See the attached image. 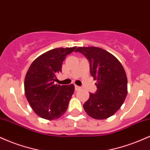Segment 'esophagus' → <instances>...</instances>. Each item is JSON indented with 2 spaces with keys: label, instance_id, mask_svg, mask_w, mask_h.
Listing matches in <instances>:
<instances>
[{
  "label": "esophagus",
  "instance_id": "1",
  "mask_svg": "<svg viewBox=\"0 0 150 150\" xmlns=\"http://www.w3.org/2000/svg\"><path fill=\"white\" fill-rule=\"evenodd\" d=\"M75 90H76V91H78L81 89V87H79V86H77V85H75Z\"/></svg>",
  "mask_w": 150,
  "mask_h": 150
}]
</instances>
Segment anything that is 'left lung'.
Listing matches in <instances>:
<instances>
[{
	"label": "left lung",
	"mask_w": 150,
	"mask_h": 150,
	"mask_svg": "<svg viewBox=\"0 0 150 150\" xmlns=\"http://www.w3.org/2000/svg\"><path fill=\"white\" fill-rule=\"evenodd\" d=\"M84 55L89 63L90 73L97 90L89 94L83 108L94 119L113 116L124 102L128 93V80L123 65L113 55L99 47H78L75 52Z\"/></svg>",
	"instance_id": "left-lung-1"
}]
</instances>
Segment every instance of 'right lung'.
<instances>
[{
	"mask_svg": "<svg viewBox=\"0 0 150 150\" xmlns=\"http://www.w3.org/2000/svg\"><path fill=\"white\" fill-rule=\"evenodd\" d=\"M76 47L56 48L43 53L31 64L25 79V93L33 111L41 118L54 120L68 109L75 90L73 84L60 85L54 82L61 72L67 55Z\"/></svg>",
	"mask_w": 150,
	"mask_h": 150,
	"instance_id": "obj_1",
	"label": "right lung"
}]
</instances>
